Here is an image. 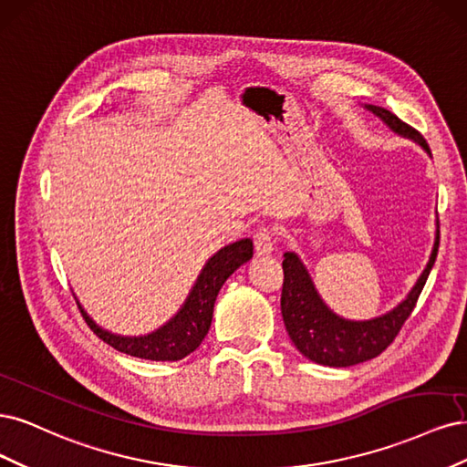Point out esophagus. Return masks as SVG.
<instances>
[{"mask_svg": "<svg viewBox=\"0 0 467 467\" xmlns=\"http://www.w3.org/2000/svg\"><path fill=\"white\" fill-rule=\"evenodd\" d=\"M274 246H275V240H274L272 229L262 227L258 233L254 234L255 255H269V254L274 252Z\"/></svg>", "mask_w": 467, "mask_h": 467, "instance_id": "34e87169", "label": "esophagus"}]
</instances>
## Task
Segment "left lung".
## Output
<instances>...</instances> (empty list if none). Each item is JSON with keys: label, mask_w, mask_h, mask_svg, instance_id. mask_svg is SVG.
Listing matches in <instances>:
<instances>
[{"label": "left lung", "mask_w": 467, "mask_h": 467, "mask_svg": "<svg viewBox=\"0 0 467 467\" xmlns=\"http://www.w3.org/2000/svg\"><path fill=\"white\" fill-rule=\"evenodd\" d=\"M367 109L382 118L396 133L417 141L427 153H431L423 135L410 124L401 122L396 114L382 107H372V104H367ZM439 238L441 231L436 233L434 248L425 272L417 279L408 298L394 310L380 316V318L367 322H351L336 316L322 303L308 277V272L296 255L293 252L285 254L281 314L295 348L314 363L326 367H351L379 357L396 339L401 326L411 316L417 298L423 291L434 265L436 254H439Z\"/></svg>", "instance_id": "left-lung-1"}]
</instances>
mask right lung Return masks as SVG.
I'll return each instance as SVG.
<instances>
[{
  "label": "right lung",
  "instance_id": "1",
  "mask_svg": "<svg viewBox=\"0 0 467 467\" xmlns=\"http://www.w3.org/2000/svg\"><path fill=\"white\" fill-rule=\"evenodd\" d=\"M252 240L243 238L236 243L221 248L213 258H209L203 272L195 281L184 306L174 318L159 327L157 332L143 337H122L114 336L107 329L99 327L87 312L79 306L87 326L104 341L112 345L116 351H122L131 357L149 360H180L200 348V343L209 332L213 318L215 298L223 283L231 277L234 269L252 258Z\"/></svg>",
  "mask_w": 467,
  "mask_h": 467
}]
</instances>
